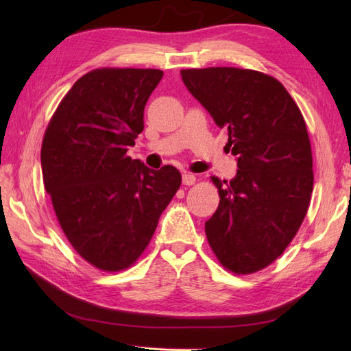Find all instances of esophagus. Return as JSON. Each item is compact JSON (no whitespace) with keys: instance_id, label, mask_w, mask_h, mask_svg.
Masks as SVG:
<instances>
[{"instance_id":"34e87169","label":"esophagus","mask_w":351,"mask_h":351,"mask_svg":"<svg viewBox=\"0 0 351 351\" xmlns=\"http://www.w3.org/2000/svg\"><path fill=\"white\" fill-rule=\"evenodd\" d=\"M195 183H196V177L193 174H190V173L183 174V184L184 186H192Z\"/></svg>"}]
</instances>
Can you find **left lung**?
<instances>
[{
  "mask_svg": "<svg viewBox=\"0 0 351 351\" xmlns=\"http://www.w3.org/2000/svg\"><path fill=\"white\" fill-rule=\"evenodd\" d=\"M189 92L237 158L236 177L221 182L219 205L205 222L209 246L224 267L252 274L268 267L300 228L313 190L306 123L290 93L268 74L236 67L182 70Z\"/></svg>",
  "mask_w": 351,
  "mask_h": 351,
  "instance_id": "1",
  "label": "left lung"
}]
</instances>
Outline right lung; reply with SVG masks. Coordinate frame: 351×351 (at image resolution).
Wrapping results in <instances>:
<instances>
[{
  "instance_id": "right-lung-1",
  "label": "right lung",
  "mask_w": 351,
  "mask_h": 351,
  "mask_svg": "<svg viewBox=\"0 0 351 351\" xmlns=\"http://www.w3.org/2000/svg\"><path fill=\"white\" fill-rule=\"evenodd\" d=\"M162 76L155 69L89 71L62 98L42 142V176L60 226L102 271L137 261L182 184L173 165L151 169L127 156Z\"/></svg>"
}]
</instances>
